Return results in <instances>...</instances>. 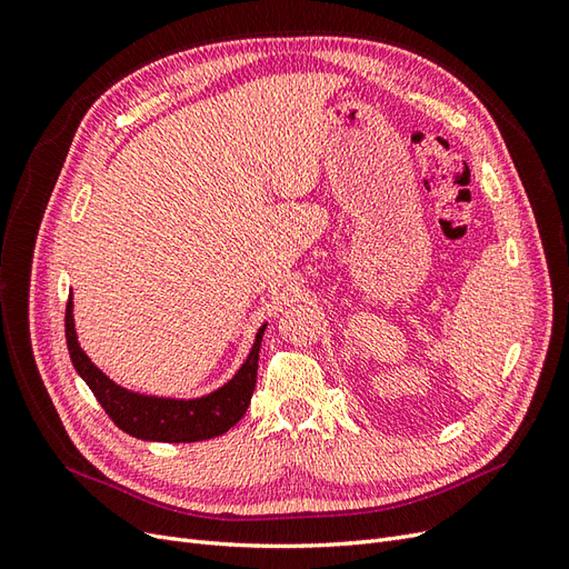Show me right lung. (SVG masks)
<instances>
[{
  "mask_svg": "<svg viewBox=\"0 0 569 569\" xmlns=\"http://www.w3.org/2000/svg\"><path fill=\"white\" fill-rule=\"evenodd\" d=\"M266 325L258 330L244 366L237 370L232 380L218 391L201 396V399H159V396L134 393L118 387L113 380L101 372L92 360L80 349L73 322V299L66 303V343L71 353L73 368L82 377L107 416L116 427L123 429L130 437L144 441H168V443H189L203 441L226 435L232 425L242 420L249 408L251 393L256 387L258 372V351Z\"/></svg>",
  "mask_w": 569,
  "mask_h": 569,
  "instance_id": "1",
  "label": "right lung"
}]
</instances>
